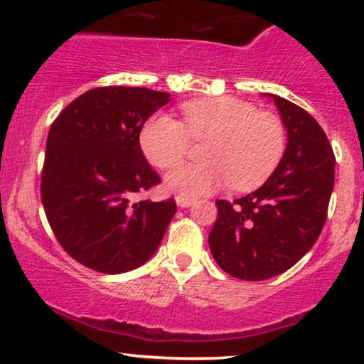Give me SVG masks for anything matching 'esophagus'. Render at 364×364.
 Instances as JSON below:
<instances>
[{
    "instance_id": "34e87169",
    "label": "esophagus",
    "mask_w": 364,
    "mask_h": 364,
    "mask_svg": "<svg viewBox=\"0 0 364 364\" xmlns=\"http://www.w3.org/2000/svg\"><path fill=\"white\" fill-rule=\"evenodd\" d=\"M176 203L181 208H186V207H190V205H193L195 203V200L193 198H190V196H185V195H178L176 196Z\"/></svg>"
}]
</instances>
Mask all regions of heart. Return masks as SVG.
Instances as JSON below:
<instances>
[{"label": "heart", "instance_id": "b5f03b06", "mask_svg": "<svg viewBox=\"0 0 364 364\" xmlns=\"http://www.w3.org/2000/svg\"><path fill=\"white\" fill-rule=\"evenodd\" d=\"M183 121L157 114L145 123L140 147L150 164L169 169L205 140L203 162L185 164L166 176V188L190 196L210 195L231 183L237 190L258 186L272 174L286 149L281 119L235 97L196 99L181 106Z\"/></svg>", "mask_w": 364, "mask_h": 364}]
</instances>
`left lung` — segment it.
Instances as JSON below:
<instances>
[{
    "mask_svg": "<svg viewBox=\"0 0 364 364\" xmlns=\"http://www.w3.org/2000/svg\"><path fill=\"white\" fill-rule=\"evenodd\" d=\"M274 99L287 129V145L272 176L253 193L217 200L208 235L214 260L243 281L286 272L318 240L333 190L336 156L310 112L279 95Z\"/></svg>",
    "mask_w": 364,
    "mask_h": 364,
    "instance_id": "8db88e82",
    "label": "left lung"
}]
</instances>
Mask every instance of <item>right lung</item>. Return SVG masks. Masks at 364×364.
<instances>
[{
    "label": "right lung",
    "mask_w": 364,
    "mask_h": 364,
    "mask_svg": "<svg viewBox=\"0 0 364 364\" xmlns=\"http://www.w3.org/2000/svg\"><path fill=\"white\" fill-rule=\"evenodd\" d=\"M169 94L145 87L87 90L49 129L41 183L48 223L66 253L102 274H123L156 253L174 198L136 200L161 183L140 147L144 123Z\"/></svg>",
    "instance_id": "add662e5"
}]
</instances>
